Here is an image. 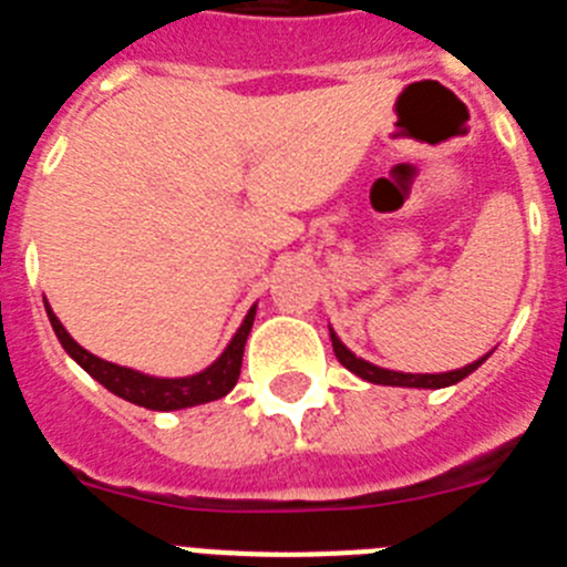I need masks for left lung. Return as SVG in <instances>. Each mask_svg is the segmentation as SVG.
Returning a JSON list of instances; mask_svg holds the SVG:
<instances>
[{"label": "left lung", "instance_id": "left-lung-1", "mask_svg": "<svg viewBox=\"0 0 567 567\" xmlns=\"http://www.w3.org/2000/svg\"><path fill=\"white\" fill-rule=\"evenodd\" d=\"M328 331H331L333 353H337L339 362H342V365L348 368V371H351V373H357L359 379H365V382H373V385L425 388V391H436V388L456 385V382H462V379H465V377H471V373H474L476 368H480L482 362H485V359L491 357V351H488V353H485V357L474 359L471 365L456 368V371H445V373H405V371H391V368L373 365V362H368V359L357 357V353H353L351 348H344V342L337 337V331H333L331 324H328Z\"/></svg>", "mask_w": 567, "mask_h": 567}]
</instances>
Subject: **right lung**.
<instances>
[{
  "instance_id": "obj_1",
  "label": "right lung",
  "mask_w": 567,
  "mask_h": 567,
  "mask_svg": "<svg viewBox=\"0 0 567 567\" xmlns=\"http://www.w3.org/2000/svg\"><path fill=\"white\" fill-rule=\"evenodd\" d=\"M45 311L53 324V333H56V339L68 351V357H71L82 371L91 373L102 388L116 393L120 400L147 408V411H182V408H194L205 405V402L223 400V396H228V393L234 391L236 379H239V368H243L245 342H248V333L250 328H254L256 305H250V311L245 313L243 324H239V331H236L234 339L228 342V348H225L205 371L190 373V377H151V373L134 371V368L105 362V359L93 357L91 351H85V348L65 331V324L59 322V317L53 313L48 299Z\"/></svg>"
}]
</instances>
